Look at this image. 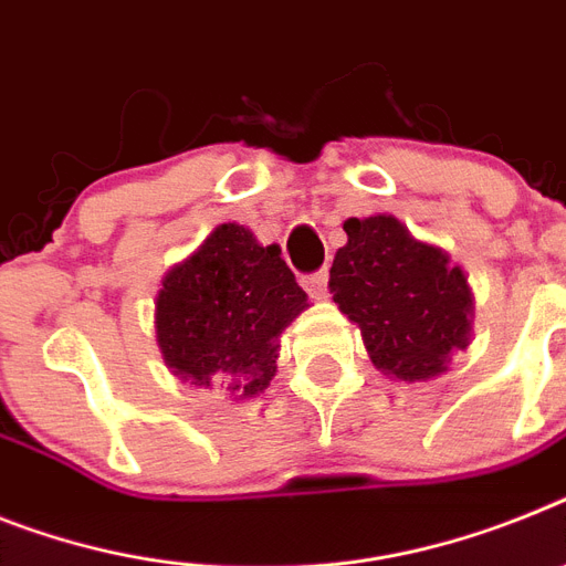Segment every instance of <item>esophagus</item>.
<instances>
[{
  "mask_svg": "<svg viewBox=\"0 0 566 566\" xmlns=\"http://www.w3.org/2000/svg\"><path fill=\"white\" fill-rule=\"evenodd\" d=\"M302 287H305L313 298H327V270L305 275V279H302Z\"/></svg>",
  "mask_w": 566,
  "mask_h": 566,
  "instance_id": "esophagus-1",
  "label": "esophagus"
}]
</instances>
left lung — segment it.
I'll return each mask as SVG.
<instances>
[{"instance_id": "1", "label": "left lung", "mask_w": 566, "mask_h": 566, "mask_svg": "<svg viewBox=\"0 0 566 566\" xmlns=\"http://www.w3.org/2000/svg\"><path fill=\"white\" fill-rule=\"evenodd\" d=\"M331 268L339 311L363 331L379 371L402 382L440 377L472 334V291L449 253L417 241L394 216L348 218Z\"/></svg>"}]
</instances>
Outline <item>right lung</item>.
Returning a JSON list of instances; mask_svg holds the SVG:
<instances>
[{"mask_svg":"<svg viewBox=\"0 0 566 566\" xmlns=\"http://www.w3.org/2000/svg\"><path fill=\"white\" fill-rule=\"evenodd\" d=\"M305 307L307 293L279 244L261 247L247 227L218 224L164 275L158 348L175 377L244 400L270 386L279 336Z\"/></svg>","mask_w":566,"mask_h":566,"instance_id":"right-lung-1","label":"right lung"}]
</instances>
